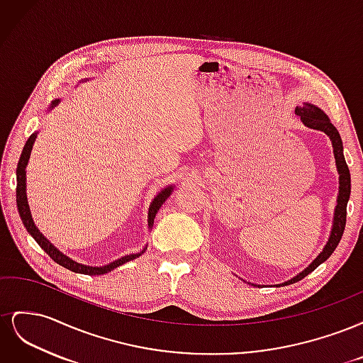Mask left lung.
I'll return each mask as SVG.
<instances>
[{
    "mask_svg": "<svg viewBox=\"0 0 363 363\" xmlns=\"http://www.w3.org/2000/svg\"><path fill=\"white\" fill-rule=\"evenodd\" d=\"M295 113L301 118L304 125L315 128V130H321L328 138H330L332 144H333V152H335V159H336V164H337V171H339V196H337V206L335 211V221H333L332 235H330V239H328L327 245L324 247L323 252L303 272H300L298 276L294 277L292 280H289L284 284L300 281L301 279H304L307 276V274L315 271L323 262H325L328 257L332 256V252L336 250L340 238H342V235H344V228H345V223H347V203H348L350 192H351L350 169L347 167V162H345L344 152H342V140H340L337 130L330 123V119L327 118V115L321 111V108H318L313 104H307V103H304L300 107H296Z\"/></svg>",
    "mask_w": 363,
    "mask_h": 363,
    "instance_id": "1",
    "label": "left lung"
}]
</instances>
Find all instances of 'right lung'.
Returning <instances> with one entry per match:
<instances>
[{
  "label": "right lung",
  "mask_w": 363,
  "mask_h": 363,
  "mask_svg": "<svg viewBox=\"0 0 363 363\" xmlns=\"http://www.w3.org/2000/svg\"><path fill=\"white\" fill-rule=\"evenodd\" d=\"M57 103H59V100H54L51 103L50 108H52L54 106H57ZM35 139H36V135H31L28 138V140L26 142V145H24L23 155H21L19 162H18V168H16V206H18L19 216H21V219H23L24 227L27 228V232L33 236V239H35L36 242L39 244V247L43 251H45L54 262H57L59 265H62L63 268H67V269L74 271V272L87 274V276H101V274H106V272L112 271V269H115L121 265H124V263L128 262V260H133V259L139 257L144 251L138 252V255H130V256H125V257H121V259H118L112 263H108V265H106V267H100V268H98V267H86V265H82V263H77V262L71 260L68 256L62 255V252L39 232V230L35 225V223H33V219H31V213H30L28 203H27V194H26V167H27V162H28V157H30L33 144H35ZM171 192H172V188L169 186V188L162 191L156 196L155 201H152V204L150 207V212H148V227H152V223H155L157 211L160 208V206L164 203V200L168 199Z\"/></svg>",
  "instance_id": "obj_1"
}]
</instances>
